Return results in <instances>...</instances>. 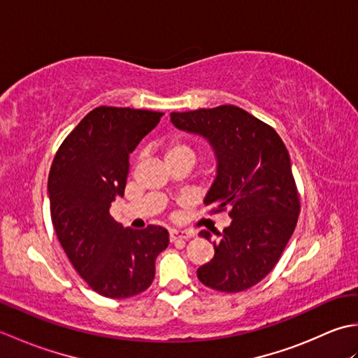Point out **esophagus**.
<instances>
[{
    "label": "esophagus",
    "instance_id": "34e87169",
    "mask_svg": "<svg viewBox=\"0 0 358 358\" xmlns=\"http://www.w3.org/2000/svg\"><path fill=\"white\" fill-rule=\"evenodd\" d=\"M192 237H194L192 232L180 231V229H169V238H171V241H175V240H187V238H192Z\"/></svg>",
    "mask_w": 358,
    "mask_h": 358
}]
</instances>
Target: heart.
<instances>
[{
    "instance_id": "b5f03b06",
    "label": "heart",
    "mask_w": 358,
    "mask_h": 358,
    "mask_svg": "<svg viewBox=\"0 0 358 358\" xmlns=\"http://www.w3.org/2000/svg\"><path fill=\"white\" fill-rule=\"evenodd\" d=\"M178 155H194V150L187 146L185 141L181 140H172L166 146V159Z\"/></svg>"
}]
</instances>
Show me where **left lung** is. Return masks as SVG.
I'll use <instances>...</instances> for the list:
<instances>
[{"label":"left lung","mask_w":358,"mask_h":358,"mask_svg":"<svg viewBox=\"0 0 358 358\" xmlns=\"http://www.w3.org/2000/svg\"><path fill=\"white\" fill-rule=\"evenodd\" d=\"M178 129L206 136L215 150L218 173L204 204L227 212L229 227L214 241L215 255L196 271L204 286L241 292L273 269L292 237L300 195L291 158L272 126L237 106L172 112ZM208 238V231L200 232Z\"/></svg>","instance_id":"8db88e82"}]
</instances>
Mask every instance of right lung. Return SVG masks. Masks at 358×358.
Masks as SVG:
<instances>
[{
  "label": "right lung",
  "mask_w": 358,
  "mask_h": 358,
  "mask_svg": "<svg viewBox=\"0 0 358 358\" xmlns=\"http://www.w3.org/2000/svg\"><path fill=\"white\" fill-rule=\"evenodd\" d=\"M162 115L95 108L66 136L50 166V218L59 245L87 286L108 299L146 291L157 257L169 245L164 227L124 229L109 214L110 203L124 195L129 154Z\"/></svg>",
  "instance_id": "right-lung-1"
}]
</instances>
